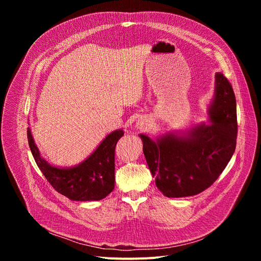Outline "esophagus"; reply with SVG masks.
<instances>
[{
    "mask_svg": "<svg viewBox=\"0 0 261 261\" xmlns=\"http://www.w3.org/2000/svg\"><path fill=\"white\" fill-rule=\"evenodd\" d=\"M136 127L140 130H147L150 127V121L146 117H140L136 122Z\"/></svg>",
    "mask_w": 261,
    "mask_h": 261,
    "instance_id": "1",
    "label": "esophagus"
}]
</instances>
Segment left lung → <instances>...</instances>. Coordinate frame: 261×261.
<instances>
[{
	"mask_svg": "<svg viewBox=\"0 0 261 261\" xmlns=\"http://www.w3.org/2000/svg\"><path fill=\"white\" fill-rule=\"evenodd\" d=\"M207 116L209 123H196L180 132H165L153 139L139 134L155 186L169 198L203 192L223 172L235 151L236 99L231 84L220 72L216 74Z\"/></svg>",
	"mask_w": 261,
	"mask_h": 261,
	"instance_id": "left-lung-1",
	"label": "left lung"
}]
</instances>
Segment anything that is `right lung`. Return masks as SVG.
I'll use <instances>...</instances> for the list:
<instances>
[{
  "instance_id": "1",
  "label": "right lung",
  "mask_w": 261,
  "mask_h": 261,
  "mask_svg": "<svg viewBox=\"0 0 261 261\" xmlns=\"http://www.w3.org/2000/svg\"><path fill=\"white\" fill-rule=\"evenodd\" d=\"M123 135V129L113 130L84 161L73 167L60 168L42 158L30 127L27 128L28 144L38 168L55 191L75 201H98L113 191L114 151L117 140Z\"/></svg>"
}]
</instances>
